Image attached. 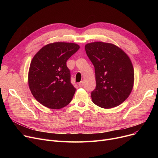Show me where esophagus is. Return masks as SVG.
<instances>
[{"label":"esophagus","mask_w":158,"mask_h":158,"mask_svg":"<svg viewBox=\"0 0 158 158\" xmlns=\"http://www.w3.org/2000/svg\"><path fill=\"white\" fill-rule=\"evenodd\" d=\"M83 85H84V82L83 81H81L80 82H79V84H78V85H79V87H82V86H83Z\"/></svg>","instance_id":"1"}]
</instances>
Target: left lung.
<instances>
[{
    "instance_id": "left-lung-1",
    "label": "left lung",
    "mask_w": 158,
    "mask_h": 158,
    "mask_svg": "<svg viewBox=\"0 0 158 158\" xmlns=\"http://www.w3.org/2000/svg\"><path fill=\"white\" fill-rule=\"evenodd\" d=\"M85 51L95 67L93 102L104 109L119 106L133 88L135 72L129 57L118 46L102 41L86 44Z\"/></svg>"
}]
</instances>
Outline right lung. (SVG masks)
Returning a JSON list of instances; mask_svg holds the SVG:
<instances>
[{"mask_svg":"<svg viewBox=\"0 0 158 158\" xmlns=\"http://www.w3.org/2000/svg\"><path fill=\"white\" fill-rule=\"evenodd\" d=\"M79 45L54 42L41 48L31 60L29 73V89L36 100L50 109H61L72 101L76 88L70 82L66 61Z\"/></svg>","mask_w":158,"mask_h":158,"instance_id":"right-lung-1","label":"right lung"}]
</instances>
